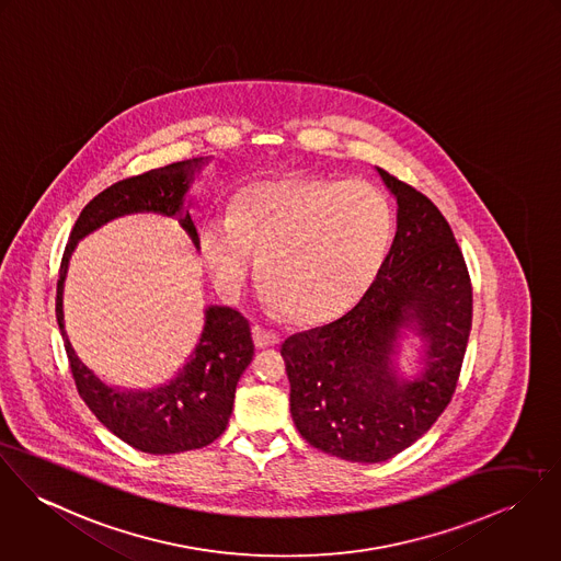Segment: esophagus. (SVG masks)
Masks as SVG:
<instances>
[{
	"mask_svg": "<svg viewBox=\"0 0 561 561\" xmlns=\"http://www.w3.org/2000/svg\"><path fill=\"white\" fill-rule=\"evenodd\" d=\"M251 335H253V342H255V346L257 348H268V346H275V344H279V333H275L273 329H264V327H260V324H255L253 329H251Z\"/></svg>",
	"mask_w": 561,
	"mask_h": 561,
	"instance_id": "34e87169",
	"label": "esophagus"
}]
</instances>
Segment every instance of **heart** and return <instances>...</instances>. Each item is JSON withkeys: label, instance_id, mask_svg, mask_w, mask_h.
<instances>
[{"label": "heart", "instance_id": "obj_1", "mask_svg": "<svg viewBox=\"0 0 561 561\" xmlns=\"http://www.w3.org/2000/svg\"><path fill=\"white\" fill-rule=\"evenodd\" d=\"M396 232L380 188L316 176L255 181L232 213L202 221L199 243L221 293L234 295L260 251L264 299L304 322L351 310L378 277Z\"/></svg>", "mask_w": 561, "mask_h": 561}]
</instances>
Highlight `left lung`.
I'll use <instances>...</instances> for the list:
<instances>
[{"mask_svg":"<svg viewBox=\"0 0 561 561\" xmlns=\"http://www.w3.org/2000/svg\"><path fill=\"white\" fill-rule=\"evenodd\" d=\"M378 174L398 204L378 277L353 310L282 344L297 431L351 462L387 460L431 431L454 396L473 316L469 271L445 217L417 188ZM402 328L423 340L413 377L397 370Z\"/></svg>","mask_w":561,"mask_h":561,"instance_id":"obj_1","label":"left lung"}]
</instances>
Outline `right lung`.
Instances as JSON below:
<instances>
[{
	"mask_svg": "<svg viewBox=\"0 0 561 561\" xmlns=\"http://www.w3.org/2000/svg\"><path fill=\"white\" fill-rule=\"evenodd\" d=\"M202 163L204 159L172 163L101 191L77 217L60 264L56 316L77 391L103 426L146 454L199 449L224 435L232 415L239 378L253 357L250 322L232 308L210 306L204 311V329L187 364L170 382L154 389L112 387L77 357L66 335L64 279L68 260L85 234L133 213L176 217L195 250H199L195 224L185 208V195Z\"/></svg>",
	"mask_w": 561,
	"mask_h": 561,
	"instance_id": "obj_1",
	"label": "right lung"
}]
</instances>
